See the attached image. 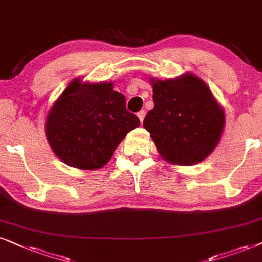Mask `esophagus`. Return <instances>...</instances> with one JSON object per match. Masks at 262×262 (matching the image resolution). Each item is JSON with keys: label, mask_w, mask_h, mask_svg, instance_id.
<instances>
[{"label": "esophagus", "mask_w": 262, "mask_h": 262, "mask_svg": "<svg viewBox=\"0 0 262 262\" xmlns=\"http://www.w3.org/2000/svg\"><path fill=\"white\" fill-rule=\"evenodd\" d=\"M145 115H146V111H145V110H141V111H139V113H138V117L140 118L141 123H142V121H144V118H145Z\"/></svg>", "instance_id": "esophagus-1"}]
</instances>
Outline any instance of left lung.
<instances>
[{
	"mask_svg": "<svg viewBox=\"0 0 262 262\" xmlns=\"http://www.w3.org/2000/svg\"><path fill=\"white\" fill-rule=\"evenodd\" d=\"M155 107L144 127L169 163H200L217 147L225 114L208 86L190 73L176 79H151Z\"/></svg>",
	"mask_w": 262,
	"mask_h": 262,
	"instance_id": "1",
	"label": "left lung"
}]
</instances>
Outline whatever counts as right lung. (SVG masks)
Here are the masks:
<instances>
[{"label":"right lung","mask_w":262,"mask_h":262,"mask_svg":"<svg viewBox=\"0 0 262 262\" xmlns=\"http://www.w3.org/2000/svg\"><path fill=\"white\" fill-rule=\"evenodd\" d=\"M140 125L111 82L74 79L49 111L45 133L56 156L81 170L103 167L129 132Z\"/></svg>","instance_id":"obj_1"}]
</instances>
